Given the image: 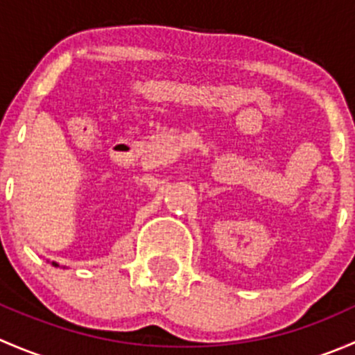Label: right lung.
Segmentation results:
<instances>
[{"label": "right lung", "mask_w": 355, "mask_h": 355, "mask_svg": "<svg viewBox=\"0 0 355 355\" xmlns=\"http://www.w3.org/2000/svg\"><path fill=\"white\" fill-rule=\"evenodd\" d=\"M53 266H58V264H56V263H53Z\"/></svg>", "instance_id": "1"}]
</instances>
